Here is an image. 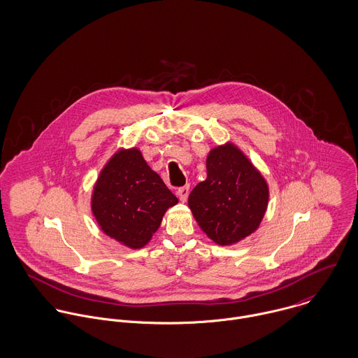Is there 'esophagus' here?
Returning a JSON list of instances; mask_svg holds the SVG:
<instances>
[{
  "label": "esophagus",
  "instance_id": "1",
  "mask_svg": "<svg viewBox=\"0 0 358 358\" xmlns=\"http://www.w3.org/2000/svg\"><path fill=\"white\" fill-rule=\"evenodd\" d=\"M189 193H190V189H189V186L180 187V189L176 192V194H178L179 200H180L182 203H186V200H187V197H189Z\"/></svg>",
  "mask_w": 358,
  "mask_h": 358
}]
</instances>
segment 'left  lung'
Wrapping results in <instances>:
<instances>
[{
	"label": "left lung",
	"mask_w": 358,
	"mask_h": 358,
	"mask_svg": "<svg viewBox=\"0 0 358 358\" xmlns=\"http://www.w3.org/2000/svg\"><path fill=\"white\" fill-rule=\"evenodd\" d=\"M268 204V185L234 143L213 148L206 157V179L189 196V208L217 245H233L259 229Z\"/></svg>",
	"instance_id": "1"
}]
</instances>
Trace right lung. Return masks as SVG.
Returning a JSON list of instances; mask_svg holds the SVG:
<instances>
[{"label":"right lung","mask_w":358,"mask_h":358,"mask_svg":"<svg viewBox=\"0 0 358 358\" xmlns=\"http://www.w3.org/2000/svg\"><path fill=\"white\" fill-rule=\"evenodd\" d=\"M178 199L148 165L139 149H118L103 166L91 209L103 233L131 250L149 244Z\"/></svg>","instance_id":"1"}]
</instances>
